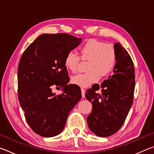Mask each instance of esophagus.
<instances>
[{
	"instance_id": "obj_1",
	"label": "esophagus",
	"mask_w": 154,
	"mask_h": 154,
	"mask_svg": "<svg viewBox=\"0 0 154 154\" xmlns=\"http://www.w3.org/2000/svg\"><path fill=\"white\" fill-rule=\"evenodd\" d=\"M81 90H82V97L84 98V97H85V90L84 89V88H82V89H81Z\"/></svg>"
}]
</instances>
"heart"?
<instances>
[{
    "label": "heart",
    "mask_w": 154,
    "mask_h": 154,
    "mask_svg": "<svg viewBox=\"0 0 154 154\" xmlns=\"http://www.w3.org/2000/svg\"><path fill=\"white\" fill-rule=\"evenodd\" d=\"M81 58L88 60L87 72L72 76L71 82L82 88L89 87L98 82L101 77L109 75L113 69L116 62V51L111 44L94 39L85 42L80 48ZM79 57L72 51H69L64 58V66L72 72L77 71Z\"/></svg>",
    "instance_id": "heart-1"
}]
</instances>
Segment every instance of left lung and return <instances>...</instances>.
Here are the masks:
<instances>
[{"instance_id":"8db88e82","label":"left lung","mask_w":154,"mask_h":154,"mask_svg":"<svg viewBox=\"0 0 154 154\" xmlns=\"http://www.w3.org/2000/svg\"><path fill=\"white\" fill-rule=\"evenodd\" d=\"M116 62L113 74L100 86L94 84L85 93L92 104L87 118L89 128L101 137H107L118 131L124 123L133 103L134 68L131 57L119 42L114 44ZM100 88L102 93L96 92Z\"/></svg>"}]
</instances>
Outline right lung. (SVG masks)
<instances>
[{
	"instance_id": "obj_1",
	"label": "right lung",
	"mask_w": 154,
	"mask_h": 154,
	"mask_svg": "<svg viewBox=\"0 0 154 154\" xmlns=\"http://www.w3.org/2000/svg\"><path fill=\"white\" fill-rule=\"evenodd\" d=\"M82 42L69 34H43L24 51L17 71L18 98L27 123L36 134L56 136L82 98L80 88L69 82L64 58ZM63 88L56 95L51 87Z\"/></svg>"
}]
</instances>
